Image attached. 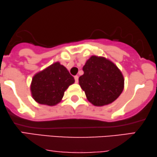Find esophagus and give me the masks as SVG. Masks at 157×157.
Returning a JSON list of instances; mask_svg holds the SVG:
<instances>
[{"mask_svg": "<svg viewBox=\"0 0 157 157\" xmlns=\"http://www.w3.org/2000/svg\"><path fill=\"white\" fill-rule=\"evenodd\" d=\"M74 79H75V82H76V83L78 82V76H75Z\"/></svg>", "mask_w": 157, "mask_h": 157, "instance_id": "1", "label": "esophagus"}]
</instances>
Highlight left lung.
I'll list each match as a JSON object with an SVG mask.
<instances>
[{"label": "left lung", "mask_w": 157, "mask_h": 157, "mask_svg": "<svg viewBox=\"0 0 157 157\" xmlns=\"http://www.w3.org/2000/svg\"><path fill=\"white\" fill-rule=\"evenodd\" d=\"M79 85L86 98L94 106L109 105L118 98L124 89V78L120 69L104 57L91 56L83 67Z\"/></svg>", "instance_id": "left-lung-1"}]
</instances>
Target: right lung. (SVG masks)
Listing matches in <instances>:
<instances>
[{"label": "right lung", "instance_id": "add662e5", "mask_svg": "<svg viewBox=\"0 0 157 157\" xmlns=\"http://www.w3.org/2000/svg\"><path fill=\"white\" fill-rule=\"evenodd\" d=\"M74 82L66 67L56 62L34 75L30 86L32 96L39 104L56 105L63 97L65 91Z\"/></svg>", "mask_w": 157, "mask_h": 157}]
</instances>
